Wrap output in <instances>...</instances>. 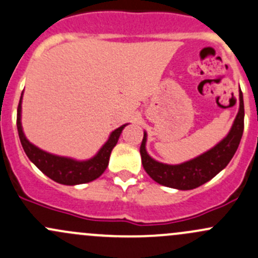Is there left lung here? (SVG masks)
Instances as JSON below:
<instances>
[{
  "mask_svg": "<svg viewBox=\"0 0 258 258\" xmlns=\"http://www.w3.org/2000/svg\"><path fill=\"white\" fill-rule=\"evenodd\" d=\"M243 117H245V108H243L242 93L240 90V108L229 135L210 151L205 152L204 154L191 161L178 165L159 163L151 158L146 152L147 135L145 134L140 148L143 168L153 180L169 188L190 190L203 185L215 177L219 172H221L234 157L243 134Z\"/></svg>",
  "mask_w": 258,
  "mask_h": 258,
  "instance_id": "obj_1",
  "label": "left lung"
}]
</instances>
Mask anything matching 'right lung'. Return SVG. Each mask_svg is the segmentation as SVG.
<instances>
[{
	"label": "right lung",
	"mask_w": 258,
	"mask_h": 258,
	"mask_svg": "<svg viewBox=\"0 0 258 258\" xmlns=\"http://www.w3.org/2000/svg\"><path fill=\"white\" fill-rule=\"evenodd\" d=\"M21 102L22 96L20 99V104L17 108V130L18 136H20L22 147L26 152L27 157L37 165L39 170H42L47 177L53 179L54 181L65 185H75V184H83L93 181L96 178H99L106 169L110 159V154L112 148L117 143L118 137H120L122 130L126 124L116 128L112 134L110 135V138L99 153L94 158L89 161H74V159L65 158V157L54 156V154L47 153V152L39 150L34 145H32L22 131L21 124Z\"/></svg>",
	"instance_id": "right-lung-1"
}]
</instances>
